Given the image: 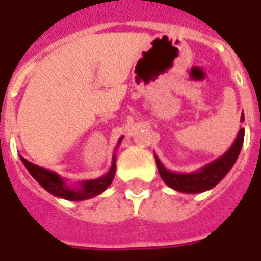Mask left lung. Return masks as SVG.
<instances>
[{"label":"left lung","mask_w":261,"mask_h":261,"mask_svg":"<svg viewBox=\"0 0 261 261\" xmlns=\"http://www.w3.org/2000/svg\"><path fill=\"white\" fill-rule=\"evenodd\" d=\"M243 121H245V115L242 112L240 122ZM243 139H245V129L242 127L238 132V136L234 139L233 145L229 147L225 154L215 159L211 163L205 164L204 167H201V169L197 170V171H193V173H174V171H170V170L164 167L163 163L159 160V157L154 154L159 174L162 177V180L175 191L186 194H197L208 191L211 188H214L225 175L228 174L229 170L233 167L234 162L239 157L240 149H242V145H243Z\"/></svg>","instance_id":"1"}]
</instances>
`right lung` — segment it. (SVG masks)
Here are the masks:
<instances>
[{
  "instance_id": "add662e5",
  "label": "right lung",
  "mask_w": 261,
  "mask_h": 261,
  "mask_svg": "<svg viewBox=\"0 0 261 261\" xmlns=\"http://www.w3.org/2000/svg\"><path fill=\"white\" fill-rule=\"evenodd\" d=\"M123 136L119 138L118 140V145H121ZM21 160L23 166L27 167L29 171V174L32 175L35 180L38 181L40 186L45 188L47 193H50L55 197L59 198L68 199V201H84V199H90L92 197H97L101 193H104L105 190L110 187V184L114 180L116 171V164L115 154L112 156V163H111V169L107 174L101 175L98 178L94 180H84L80 181L75 187H70L67 184V181L64 180L63 177L50 171V170L43 169L38 164H33L31 162H28L25 157L21 156Z\"/></svg>"
}]
</instances>
